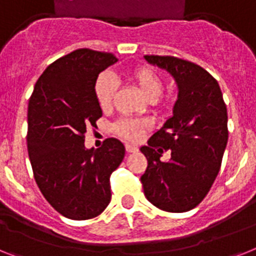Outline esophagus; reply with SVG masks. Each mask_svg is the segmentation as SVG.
Wrapping results in <instances>:
<instances>
[{"instance_id":"obj_1","label":"esophagus","mask_w":256,"mask_h":256,"mask_svg":"<svg viewBox=\"0 0 256 256\" xmlns=\"http://www.w3.org/2000/svg\"><path fill=\"white\" fill-rule=\"evenodd\" d=\"M124 148H126V152H128V154L138 151V148L134 147V146H130V144H126V146H124Z\"/></svg>"}]
</instances>
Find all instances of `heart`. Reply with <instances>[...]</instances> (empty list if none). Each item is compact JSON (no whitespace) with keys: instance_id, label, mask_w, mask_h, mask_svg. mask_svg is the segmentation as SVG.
I'll list each match as a JSON object with an SVG mask.
<instances>
[{"instance_id":"obj_1","label":"heart","mask_w":256,"mask_h":256,"mask_svg":"<svg viewBox=\"0 0 256 256\" xmlns=\"http://www.w3.org/2000/svg\"><path fill=\"white\" fill-rule=\"evenodd\" d=\"M128 78L138 86V88L147 100H150L154 105L161 104L160 95L162 92V87H164V80L158 72H154L150 66H138L128 72ZM116 90H117V83L110 74L104 72V74L98 75L95 86H94V94H95L98 106L102 110H108L113 106ZM168 102L169 100H166L164 105H168ZM147 128L148 124L144 121L132 120V118H122L116 122L112 128H113V132L117 134L118 136H121L126 140L136 142L140 139Z\"/></svg>"}]
</instances>
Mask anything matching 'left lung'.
Instances as JSON below:
<instances>
[{
  "label": "left lung",
  "mask_w": 256,
  "mask_h": 256,
  "mask_svg": "<svg viewBox=\"0 0 256 256\" xmlns=\"http://www.w3.org/2000/svg\"><path fill=\"white\" fill-rule=\"evenodd\" d=\"M165 68L178 84L173 117L140 148L148 165L140 177L144 195L166 212L196 207L220 170L228 143V112L218 80L194 62L173 56H144ZM171 152L161 162L160 154Z\"/></svg>",
  "instance_id": "obj_1"
}]
</instances>
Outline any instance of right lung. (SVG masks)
Instances as JSON below:
<instances>
[{
    "label": "right lung",
    "instance_id": "1",
    "mask_svg": "<svg viewBox=\"0 0 256 256\" xmlns=\"http://www.w3.org/2000/svg\"><path fill=\"white\" fill-rule=\"evenodd\" d=\"M114 54L76 49L45 68L28 102L27 148L34 177L56 211L72 220L94 218L112 198L110 174L124 160L114 138L87 150L88 126L102 116L94 94L98 74Z\"/></svg>",
    "mask_w": 256,
    "mask_h": 256
}]
</instances>
